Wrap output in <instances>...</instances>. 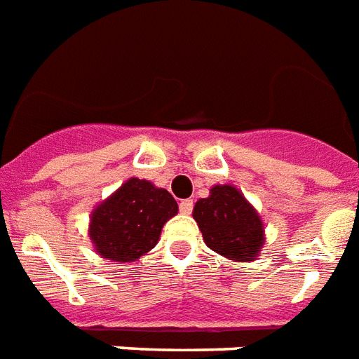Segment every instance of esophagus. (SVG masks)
Returning <instances> with one entry per match:
<instances>
[{
	"mask_svg": "<svg viewBox=\"0 0 359 359\" xmlns=\"http://www.w3.org/2000/svg\"><path fill=\"white\" fill-rule=\"evenodd\" d=\"M193 200H182L180 202V211H182L183 215H191V211H193Z\"/></svg>",
	"mask_w": 359,
	"mask_h": 359,
	"instance_id": "esophagus-1",
	"label": "esophagus"
}]
</instances>
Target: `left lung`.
Masks as SVG:
<instances>
[{
  "label": "left lung",
  "mask_w": 359,
  "mask_h": 359,
  "mask_svg": "<svg viewBox=\"0 0 359 359\" xmlns=\"http://www.w3.org/2000/svg\"><path fill=\"white\" fill-rule=\"evenodd\" d=\"M193 219L203 243L231 261H256L265 245L259 213L233 185H213L208 198L194 203Z\"/></svg>",
  "instance_id": "1"
}]
</instances>
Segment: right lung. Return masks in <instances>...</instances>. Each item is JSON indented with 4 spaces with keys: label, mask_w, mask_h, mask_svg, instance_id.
Masks as SVG:
<instances>
[{
    "label": "right lung",
    "mask_w": 359,
    "mask_h": 359,
    "mask_svg": "<svg viewBox=\"0 0 359 359\" xmlns=\"http://www.w3.org/2000/svg\"><path fill=\"white\" fill-rule=\"evenodd\" d=\"M177 215L166 189L130 177L90 213L88 237L96 254L116 263H131L157 245L163 226Z\"/></svg>",
    "instance_id": "obj_1"
}]
</instances>
